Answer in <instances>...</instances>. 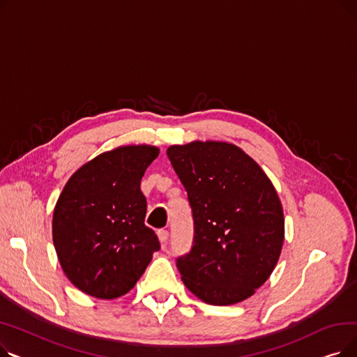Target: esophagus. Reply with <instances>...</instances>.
Listing matches in <instances>:
<instances>
[{
	"mask_svg": "<svg viewBox=\"0 0 357 357\" xmlns=\"http://www.w3.org/2000/svg\"><path fill=\"white\" fill-rule=\"evenodd\" d=\"M158 237H159V240L162 243V246H165L166 243H167V238H169V231L165 230V229H160V230H158Z\"/></svg>",
	"mask_w": 357,
	"mask_h": 357,
	"instance_id": "1",
	"label": "esophagus"
}]
</instances>
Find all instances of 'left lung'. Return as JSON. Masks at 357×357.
I'll list each match as a JSON object with an SVG mask.
<instances>
[{
    "label": "left lung",
    "instance_id": "left-lung-1",
    "mask_svg": "<svg viewBox=\"0 0 357 357\" xmlns=\"http://www.w3.org/2000/svg\"><path fill=\"white\" fill-rule=\"evenodd\" d=\"M166 155L194 218L192 248L176 259L185 287L213 305L252 296L284 245V211L272 182L230 143L192 142L171 146Z\"/></svg>",
    "mask_w": 357,
    "mask_h": 357
}]
</instances>
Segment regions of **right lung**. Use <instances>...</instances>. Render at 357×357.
<instances>
[{"label":"right lung","mask_w":357,"mask_h":357,"mask_svg":"<svg viewBox=\"0 0 357 357\" xmlns=\"http://www.w3.org/2000/svg\"><path fill=\"white\" fill-rule=\"evenodd\" d=\"M159 155L155 146H124L85 163L66 182L53 213V245L70 282L114 299L136 285L158 236L144 224L140 181Z\"/></svg>","instance_id":"1"}]
</instances>
